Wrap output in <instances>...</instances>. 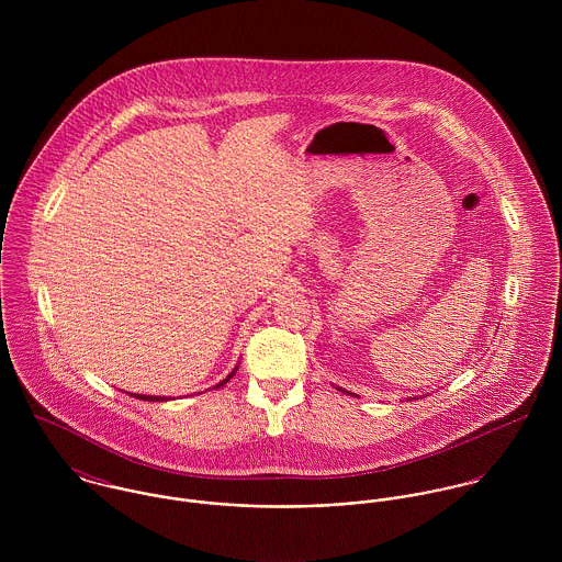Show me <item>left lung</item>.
I'll use <instances>...</instances> for the list:
<instances>
[{"mask_svg":"<svg viewBox=\"0 0 562 562\" xmlns=\"http://www.w3.org/2000/svg\"><path fill=\"white\" fill-rule=\"evenodd\" d=\"M337 390H339V392H346V390H341V387H337ZM346 394H350V396H355V394H352V392H346ZM406 401H411V398H406ZM413 401H417V398H413Z\"/></svg>","mask_w":562,"mask_h":562,"instance_id":"obj_1","label":"left lung"}]
</instances>
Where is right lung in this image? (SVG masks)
I'll use <instances>...</instances> for the list:
<instances>
[{"label": "right lung", "instance_id": "add662e5", "mask_svg": "<svg viewBox=\"0 0 562 562\" xmlns=\"http://www.w3.org/2000/svg\"><path fill=\"white\" fill-rule=\"evenodd\" d=\"M236 372H238V366H236V368H234V370H232V372H229V376H227V379H223V381H221V383H218V385H216V390H218V387H223V385H225V383H229V379H232V376H234V374H236ZM130 396H134V398H138V401H147V402L168 401V398H166V396H145V394H130Z\"/></svg>", "mask_w": 562, "mask_h": 562}]
</instances>
